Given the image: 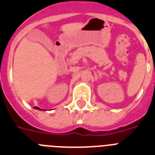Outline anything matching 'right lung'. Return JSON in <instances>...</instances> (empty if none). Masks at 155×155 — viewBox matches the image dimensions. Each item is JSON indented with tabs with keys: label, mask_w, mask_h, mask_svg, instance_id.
<instances>
[{
	"label": "right lung",
	"mask_w": 155,
	"mask_h": 155,
	"mask_svg": "<svg viewBox=\"0 0 155 155\" xmlns=\"http://www.w3.org/2000/svg\"><path fill=\"white\" fill-rule=\"evenodd\" d=\"M34 108L36 109V110H42V109L39 108V107H35Z\"/></svg>",
	"instance_id": "right-lung-1"
}]
</instances>
